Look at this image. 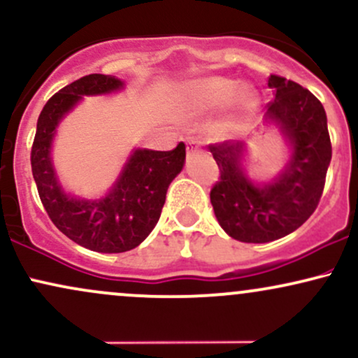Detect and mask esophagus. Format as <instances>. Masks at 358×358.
Returning a JSON list of instances; mask_svg holds the SVG:
<instances>
[{"mask_svg": "<svg viewBox=\"0 0 358 358\" xmlns=\"http://www.w3.org/2000/svg\"><path fill=\"white\" fill-rule=\"evenodd\" d=\"M200 148H202V143L199 141L196 138H190L187 141V153H195V151H200Z\"/></svg>", "mask_w": 358, "mask_h": 358, "instance_id": "34e87169", "label": "esophagus"}]
</instances>
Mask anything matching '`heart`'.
<instances>
[{
	"instance_id": "obj_1",
	"label": "heart",
	"mask_w": 358,
	"mask_h": 358,
	"mask_svg": "<svg viewBox=\"0 0 358 358\" xmlns=\"http://www.w3.org/2000/svg\"><path fill=\"white\" fill-rule=\"evenodd\" d=\"M188 97L199 113H210L232 99L234 116L249 113L256 108L257 94L250 85L227 77H205L188 85Z\"/></svg>"
}]
</instances>
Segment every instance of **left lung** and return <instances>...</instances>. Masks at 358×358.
Masks as SVG:
<instances>
[{
  "label": "left lung",
  "instance_id": "obj_1",
  "mask_svg": "<svg viewBox=\"0 0 358 358\" xmlns=\"http://www.w3.org/2000/svg\"><path fill=\"white\" fill-rule=\"evenodd\" d=\"M268 87L274 99L266 106L264 122L276 126L291 148L289 162L276 178L256 183L245 175V143L208 146L220 170V180L210 190L217 220L232 239L250 244L281 239L310 219L322 199L331 159L322 102L285 77L271 76Z\"/></svg>",
  "mask_w": 358,
  "mask_h": 358
}]
</instances>
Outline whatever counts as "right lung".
<instances>
[{
  "instance_id": "add662e5",
  "label": "right lung",
  "mask_w": 358,
  "mask_h": 358,
  "mask_svg": "<svg viewBox=\"0 0 358 358\" xmlns=\"http://www.w3.org/2000/svg\"><path fill=\"white\" fill-rule=\"evenodd\" d=\"M124 82L90 73L48 99L36 122L31 171L40 200L55 227L82 248L116 254L138 248L158 224L170 183L185 165V145L171 151L138 148L127 158L110 190L96 200L69 195L57 178L52 143L60 121L84 96L117 92Z\"/></svg>"
}]
</instances>
